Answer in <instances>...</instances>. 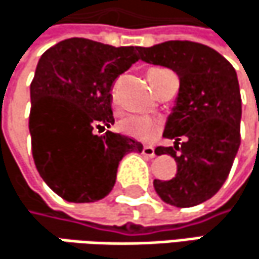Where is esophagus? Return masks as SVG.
<instances>
[{
    "label": "esophagus",
    "instance_id": "obj_1",
    "mask_svg": "<svg viewBox=\"0 0 259 259\" xmlns=\"http://www.w3.org/2000/svg\"><path fill=\"white\" fill-rule=\"evenodd\" d=\"M142 153L147 156V158H153L155 156V149L152 147V146H145L143 147V150H142Z\"/></svg>",
    "mask_w": 259,
    "mask_h": 259
}]
</instances>
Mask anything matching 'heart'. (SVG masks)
<instances>
[{
    "mask_svg": "<svg viewBox=\"0 0 259 259\" xmlns=\"http://www.w3.org/2000/svg\"><path fill=\"white\" fill-rule=\"evenodd\" d=\"M162 70H152L149 73V79L159 73ZM113 92H112V100H113ZM119 128L123 134L130 136V137H134L137 140H142V142H152L155 140L162 126H161V122L155 117H150V116H145V114H130L126 117H123L120 122H119Z\"/></svg>",
    "mask_w": 259,
    "mask_h": 259,
    "instance_id": "1",
    "label": "heart"
}]
</instances>
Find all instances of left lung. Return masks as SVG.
<instances>
[{
    "label": "left lung",
    "instance_id": "obj_1",
    "mask_svg": "<svg viewBox=\"0 0 259 259\" xmlns=\"http://www.w3.org/2000/svg\"><path fill=\"white\" fill-rule=\"evenodd\" d=\"M139 52L146 62L173 70L180 81L164 131L165 139L176 140L175 147L155 149L156 155L175 158L178 173L165 182L155 179V191L176 207L204 203L227 180L240 147L242 97L236 70L214 49L188 40ZM182 138L185 142L180 144Z\"/></svg>",
    "mask_w": 259,
    "mask_h": 259
}]
</instances>
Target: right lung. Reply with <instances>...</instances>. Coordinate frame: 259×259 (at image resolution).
<instances>
[{"label": "right lung", "instance_id": "1", "mask_svg": "<svg viewBox=\"0 0 259 259\" xmlns=\"http://www.w3.org/2000/svg\"><path fill=\"white\" fill-rule=\"evenodd\" d=\"M139 50L74 37L48 49L37 64L29 112L32 158L49 188L70 203L109 195L120 159L143 150L128 136L94 134L114 123L110 92L140 59Z\"/></svg>", "mask_w": 259, "mask_h": 259}]
</instances>
